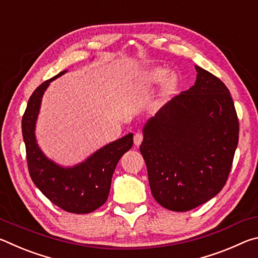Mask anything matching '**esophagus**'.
I'll return each instance as SVG.
<instances>
[{"label":"esophagus","instance_id":"1","mask_svg":"<svg viewBox=\"0 0 258 258\" xmlns=\"http://www.w3.org/2000/svg\"><path fill=\"white\" fill-rule=\"evenodd\" d=\"M142 140H143V135L141 133H135V135H134V145L135 146L141 145Z\"/></svg>","mask_w":258,"mask_h":258}]
</instances>
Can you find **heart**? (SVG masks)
<instances>
[{
  "mask_svg": "<svg viewBox=\"0 0 258 258\" xmlns=\"http://www.w3.org/2000/svg\"><path fill=\"white\" fill-rule=\"evenodd\" d=\"M142 84L147 86H154L159 84L160 82H163L160 90V100L165 101L166 99H168L171 95L175 92L177 84H178V77L175 73H169L164 67H152L148 68L146 71H143L141 76H140Z\"/></svg>",
  "mask_w": 258,
  "mask_h": 258,
  "instance_id": "b5f03b06",
  "label": "heart"
}]
</instances>
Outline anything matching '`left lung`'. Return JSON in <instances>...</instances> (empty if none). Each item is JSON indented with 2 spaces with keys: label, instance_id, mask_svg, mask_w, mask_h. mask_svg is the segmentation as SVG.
Here are the masks:
<instances>
[{
  "label": "left lung",
  "instance_id": "obj_1",
  "mask_svg": "<svg viewBox=\"0 0 258 258\" xmlns=\"http://www.w3.org/2000/svg\"><path fill=\"white\" fill-rule=\"evenodd\" d=\"M196 71L195 85L148 119L140 146L152 196L174 212L191 211L223 189L239 140L228 87L202 67Z\"/></svg>",
  "mask_w": 258,
  "mask_h": 258
}]
</instances>
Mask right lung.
I'll return each mask as SVG.
<instances>
[{
	"label": "right lung",
	"mask_w": 258,
	"mask_h": 258,
	"mask_svg": "<svg viewBox=\"0 0 258 258\" xmlns=\"http://www.w3.org/2000/svg\"><path fill=\"white\" fill-rule=\"evenodd\" d=\"M67 71L45 81L30 95L21 120L29 175L45 197L63 211L87 214L107 202L111 177L117 163L133 146V134L128 133L108 143L90 157L72 167H63L47 158L38 147L35 127L40 113L43 94L50 83Z\"/></svg>",
	"instance_id": "1"
}]
</instances>
